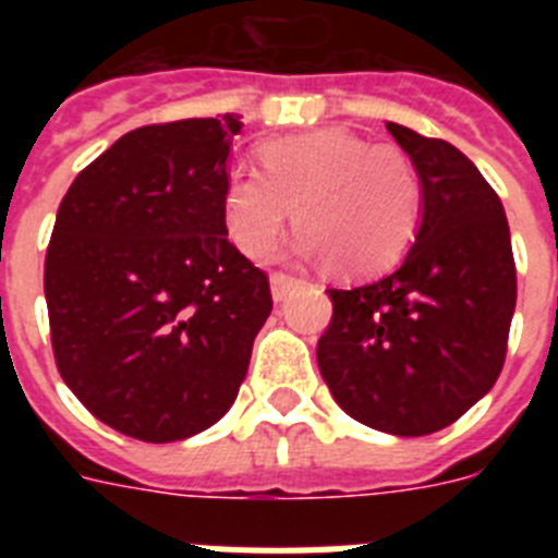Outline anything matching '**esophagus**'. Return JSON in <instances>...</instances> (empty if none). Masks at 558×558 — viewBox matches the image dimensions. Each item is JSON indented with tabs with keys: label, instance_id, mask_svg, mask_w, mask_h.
Here are the masks:
<instances>
[{
	"label": "esophagus",
	"instance_id": "1",
	"mask_svg": "<svg viewBox=\"0 0 558 558\" xmlns=\"http://www.w3.org/2000/svg\"><path fill=\"white\" fill-rule=\"evenodd\" d=\"M295 283H298L295 278H289V275H278V271H275V275H271V278H269L271 301H275V304H280V301H283V298H287L289 289L295 287Z\"/></svg>",
	"mask_w": 558,
	"mask_h": 558
}]
</instances>
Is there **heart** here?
Here are the masks:
<instances>
[{"mask_svg":"<svg viewBox=\"0 0 558 558\" xmlns=\"http://www.w3.org/2000/svg\"><path fill=\"white\" fill-rule=\"evenodd\" d=\"M263 170L236 165L222 185L231 243L252 260L275 248L295 208L298 257H327L330 269L365 278L390 269L411 248L423 219V182L393 144L322 126L271 138Z\"/></svg>","mask_w":558,"mask_h":558,"instance_id":"heart-1","label":"heart"}]
</instances>
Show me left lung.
Instances as JSON below:
<instances>
[{
  "instance_id": "1",
  "label": "left lung",
  "mask_w": 558,
  "mask_h": 558,
  "mask_svg": "<svg viewBox=\"0 0 558 558\" xmlns=\"http://www.w3.org/2000/svg\"><path fill=\"white\" fill-rule=\"evenodd\" d=\"M423 182V219L399 266L365 287L330 289L318 367L362 425L423 437L486 397L507 356L515 263L507 214L449 142L388 121Z\"/></svg>"
}]
</instances>
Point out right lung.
I'll use <instances>...</instances> for the list:
<instances>
[{
  "label": "right lung",
  "mask_w": 558,
  "mask_h": 558,
  "mask_svg": "<svg viewBox=\"0 0 558 558\" xmlns=\"http://www.w3.org/2000/svg\"><path fill=\"white\" fill-rule=\"evenodd\" d=\"M243 116L121 135L74 179L46 254L60 376L109 428L185 440L226 416L269 280L228 243L222 185Z\"/></svg>",
  "instance_id": "1"
}]
</instances>
